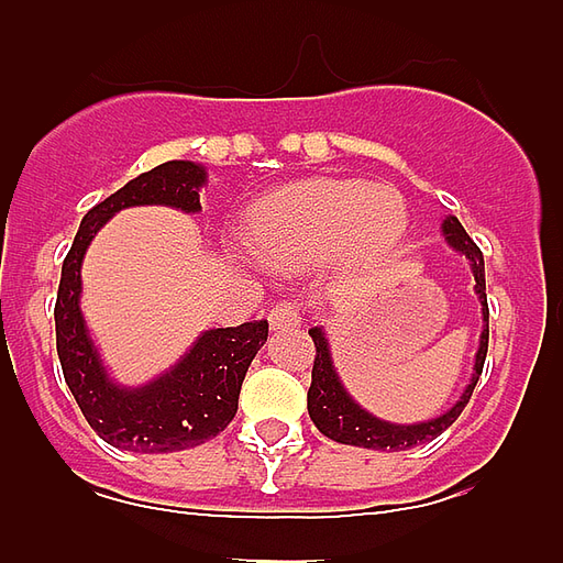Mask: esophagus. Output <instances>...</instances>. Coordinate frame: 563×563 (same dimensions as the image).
<instances>
[{"label": "esophagus", "mask_w": 563, "mask_h": 563, "mask_svg": "<svg viewBox=\"0 0 563 563\" xmlns=\"http://www.w3.org/2000/svg\"><path fill=\"white\" fill-rule=\"evenodd\" d=\"M267 321H271L273 330H290V327L301 324L296 301H278V305L271 310V316H267Z\"/></svg>", "instance_id": "34e87169"}]
</instances>
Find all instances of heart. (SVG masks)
Segmentation results:
<instances>
[{
    "label": "heart",
    "mask_w": 563,
    "mask_h": 563,
    "mask_svg": "<svg viewBox=\"0 0 563 563\" xmlns=\"http://www.w3.org/2000/svg\"><path fill=\"white\" fill-rule=\"evenodd\" d=\"M409 228L402 194L383 183L307 177L276 188L247 213L245 242L276 271L332 258L343 271L375 265Z\"/></svg>",
    "instance_id": "1"
}]
</instances>
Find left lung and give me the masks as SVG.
<instances>
[{"label": "left lung", "mask_w": 563, "mask_h": 563, "mask_svg": "<svg viewBox=\"0 0 563 563\" xmlns=\"http://www.w3.org/2000/svg\"><path fill=\"white\" fill-rule=\"evenodd\" d=\"M442 239L445 245L454 247L456 253L467 258L471 273H474V292L482 305V335H479V350L474 355V375L467 380L465 391L460 395V400L445 409L442 415L431 417V420L422 422H389L375 417L372 411H366L361 402H355V397L343 389L341 377L335 372V363H332L330 341H327L324 327H312L310 335L316 343V363H312V383L310 391H307V411H310V420L316 422V429L321 431L330 440L343 442V445H357V449H372V451H406L415 449L420 442H429L434 437H440L442 431L449 429L451 422L462 415V409L467 406L471 395H474V386L482 375V366H485L487 355V296H485V258L482 251L474 245V239L467 236L462 222L456 217H445L442 220Z\"/></svg>", "instance_id": "obj_1"}]
</instances>
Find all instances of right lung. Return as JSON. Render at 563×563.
<instances>
[{"mask_svg":"<svg viewBox=\"0 0 563 563\" xmlns=\"http://www.w3.org/2000/svg\"><path fill=\"white\" fill-rule=\"evenodd\" d=\"M206 166L168 161L129 180L89 208L62 265L56 298V350L64 380L78 409L103 442L134 454L194 449L228 429L239 406L242 380L267 341V321L206 330L180 361L141 386L112 380L81 312V265L96 233L114 213L134 206H168L197 213Z\"/></svg>","mask_w":563,"mask_h":563,"instance_id":"obj_1","label":"right lung"}]
</instances>
